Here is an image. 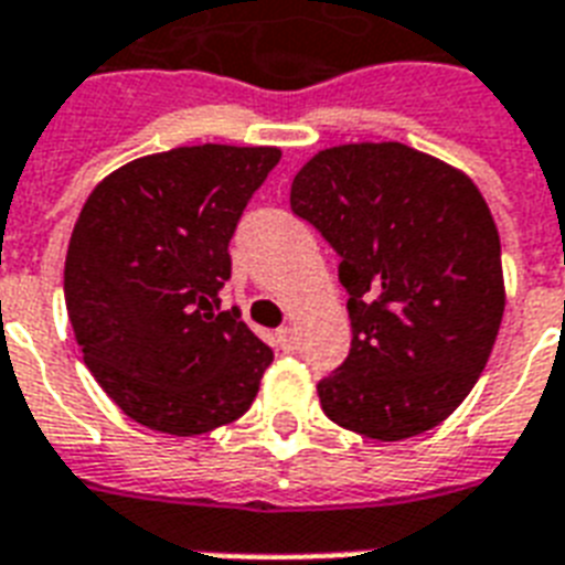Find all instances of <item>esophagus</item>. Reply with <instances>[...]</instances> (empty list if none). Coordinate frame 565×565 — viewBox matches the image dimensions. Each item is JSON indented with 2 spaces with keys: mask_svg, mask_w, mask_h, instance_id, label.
<instances>
[{
  "mask_svg": "<svg viewBox=\"0 0 565 565\" xmlns=\"http://www.w3.org/2000/svg\"><path fill=\"white\" fill-rule=\"evenodd\" d=\"M277 344L282 348V351H295L297 348V335L291 327H279L277 330Z\"/></svg>",
  "mask_w": 565,
  "mask_h": 565,
  "instance_id": "esophagus-1",
  "label": "esophagus"
}]
</instances>
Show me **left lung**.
I'll list each match as a JSON object with an SVG mask.
<instances>
[{"label": "left lung", "instance_id": "8db88e82", "mask_svg": "<svg viewBox=\"0 0 565 565\" xmlns=\"http://www.w3.org/2000/svg\"><path fill=\"white\" fill-rule=\"evenodd\" d=\"M291 212L339 253L353 342L318 383L344 430L401 441L466 401L504 318L501 238L462 170L397 141L306 161Z\"/></svg>", "mask_w": 565, "mask_h": 565}]
</instances>
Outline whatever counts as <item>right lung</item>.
<instances>
[{"instance_id":"right-lung-1","label":"right lung","mask_w":565,"mask_h":565,"mask_svg":"<svg viewBox=\"0 0 565 565\" xmlns=\"http://www.w3.org/2000/svg\"><path fill=\"white\" fill-rule=\"evenodd\" d=\"M277 147L200 143L143 156L82 205L64 300L85 365L132 422L200 436L242 418L274 351L221 312L230 242Z\"/></svg>"}]
</instances>
